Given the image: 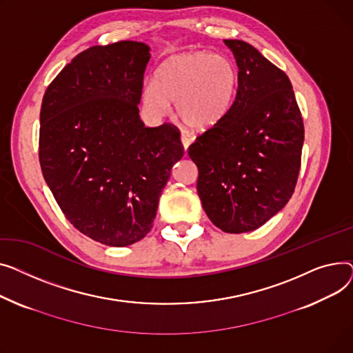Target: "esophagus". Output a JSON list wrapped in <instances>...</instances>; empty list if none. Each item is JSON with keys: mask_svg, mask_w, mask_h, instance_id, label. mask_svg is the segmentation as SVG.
Wrapping results in <instances>:
<instances>
[{"mask_svg": "<svg viewBox=\"0 0 353 353\" xmlns=\"http://www.w3.org/2000/svg\"><path fill=\"white\" fill-rule=\"evenodd\" d=\"M181 141H182V145H183V148H185V151H186V150H188L190 145H191V142H192V137H191L190 132L182 131V132H181Z\"/></svg>", "mask_w": 353, "mask_h": 353, "instance_id": "esophagus-1", "label": "esophagus"}]
</instances>
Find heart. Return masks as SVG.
<instances>
[{"label": "heart", "mask_w": 353, "mask_h": 353, "mask_svg": "<svg viewBox=\"0 0 353 353\" xmlns=\"http://www.w3.org/2000/svg\"><path fill=\"white\" fill-rule=\"evenodd\" d=\"M238 85V70L230 58L191 51L165 59L155 81L143 84L142 99L157 117L175 101V114L182 123L194 131H206L231 111Z\"/></svg>", "instance_id": "heart-1"}]
</instances>
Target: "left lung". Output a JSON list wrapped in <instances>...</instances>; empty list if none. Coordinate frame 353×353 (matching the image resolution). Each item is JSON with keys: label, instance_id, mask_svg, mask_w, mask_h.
<instances>
[{"label": "left lung", "instance_id": "1", "mask_svg": "<svg viewBox=\"0 0 353 353\" xmlns=\"http://www.w3.org/2000/svg\"><path fill=\"white\" fill-rule=\"evenodd\" d=\"M223 43L236 59L238 92L231 111L196 137L188 155L206 215L223 232L242 234L291 199L305 130L288 75L245 41Z\"/></svg>", "mask_w": 353, "mask_h": 353}]
</instances>
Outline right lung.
Instances as JSON below:
<instances>
[{
	"label": "right lung",
	"mask_w": 353,
	"mask_h": 353,
	"mask_svg": "<svg viewBox=\"0 0 353 353\" xmlns=\"http://www.w3.org/2000/svg\"><path fill=\"white\" fill-rule=\"evenodd\" d=\"M150 47L137 41L78 54L48 85L39 114V163L65 218L108 246L147 235L174 163L183 155L172 123L139 118Z\"/></svg>",
	"instance_id": "1"
}]
</instances>
